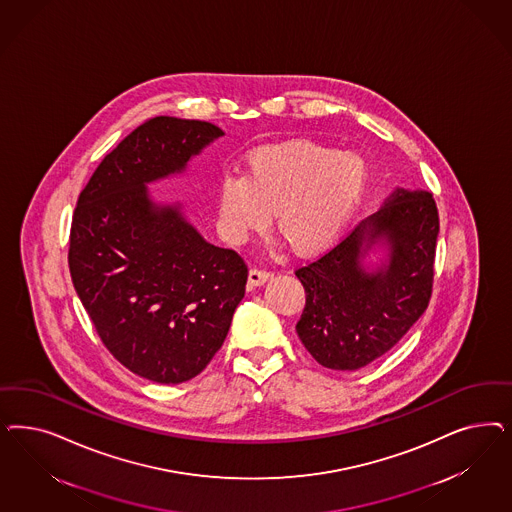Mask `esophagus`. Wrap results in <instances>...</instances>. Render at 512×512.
<instances>
[{
	"label": "esophagus",
	"instance_id": "esophagus-1",
	"mask_svg": "<svg viewBox=\"0 0 512 512\" xmlns=\"http://www.w3.org/2000/svg\"><path fill=\"white\" fill-rule=\"evenodd\" d=\"M269 277H273V271H269L265 267H252L250 273H248V281H250V284H254V286L264 284Z\"/></svg>",
	"mask_w": 512,
	"mask_h": 512
}]
</instances>
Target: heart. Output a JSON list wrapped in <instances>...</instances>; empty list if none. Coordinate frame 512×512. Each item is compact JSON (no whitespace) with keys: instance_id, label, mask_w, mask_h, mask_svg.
I'll list each match as a JSON object with an SVG mask.
<instances>
[{"instance_id":"b5f03b06","label":"heart","mask_w":512,"mask_h":512,"mask_svg":"<svg viewBox=\"0 0 512 512\" xmlns=\"http://www.w3.org/2000/svg\"><path fill=\"white\" fill-rule=\"evenodd\" d=\"M367 186V165L354 154L313 141L256 149L243 175H226L218 188L222 233L243 243L267 228L277 211L282 235L299 252H318L345 230Z\"/></svg>"}]
</instances>
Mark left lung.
Segmentation results:
<instances>
[{"mask_svg": "<svg viewBox=\"0 0 512 512\" xmlns=\"http://www.w3.org/2000/svg\"><path fill=\"white\" fill-rule=\"evenodd\" d=\"M437 235L433 196L397 190L379 213L297 267L305 307L296 331L316 362L337 371L362 369L411 330L431 299ZM379 238L389 241L391 260L365 274L361 256Z\"/></svg>", "mask_w": 512, "mask_h": 512, "instance_id": "left-lung-1", "label": "left lung"}]
</instances>
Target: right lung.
Wrapping results in <instances>:
<instances>
[{
	"instance_id": "right-lung-1",
	"label": "right lung",
	"mask_w": 512,
	"mask_h": 512,
	"mask_svg": "<svg viewBox=\"0 0 512 512\" xmlns=\"http://www.w3.org/2000/svg\"><path fill=\"white\" fill-rule=\"evenodd\" d=\"M220 135L211 122L152 118L103 158L73 211V286L101 343L143 379L199 375L245 296V260L207 243L179 207H154L145 188Z\"/></svg>"
}]
</instances>
